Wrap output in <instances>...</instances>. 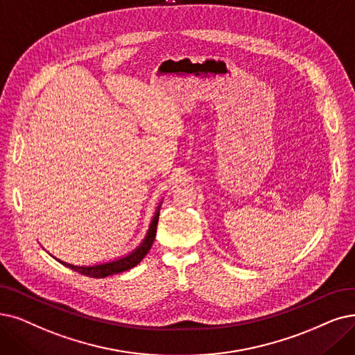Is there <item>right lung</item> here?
<instances>
[{
    "mask_svg": "<svg viewBox=\"0 0 355 355\" xmlns=\"http://www.w3.org/2000/svg\"><path fill=\"white\" fill-rule=\"evenodd\" d=\"M160 207H162V201L159 204V207L155 208L154 212V217L150 223L148 227V232L146 234V237L143 239V242H141L132 252H130L128 254H123L121 258H116L113 261H107V262H101V263H94V265H74V263H68L64 262L58 258H55L60 263L65 265L67 268L73 269L76 272H80L83 275H87L92 278H105L109 275H115L123 271H128V269L137 266L146 254L148 253V250L153 246L154 242V237H155V230H157V223H159V216H160Z\"/></svg>",
    "mask_w": 355,
    "mask_h": 355,
    "instance_id": "obj_1",
    "label": "right lung"
}]
</instances>
